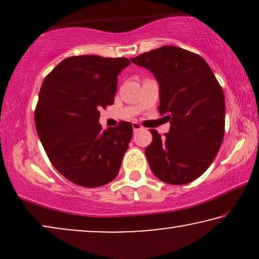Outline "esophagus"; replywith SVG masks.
<instances>
[{
    "label": "esophagus",
    "mask_w": 259,
    "mask_h": 259,
    "mask_svg": "<svg viewBox=\"0 0 259 259\" xmlns=\"http://www.w3.org/2000/svg\"><path fill=\"white\" fill-rule=\"evenodd\" d=\"M132 127H133V131H134V132H137V131H139V130L143 128V127H141L140 123H138V122H132Z\"/></svg>",
    "instance_id": "1"
}]
</instances>
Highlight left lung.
<instances>
[{
  "mask_svg": "<svg viewBox=\"0 0 259 259\" xmlns=\"http://www.w3.org/2000/svg\"><path fill=\"white\" fill-rule=\"evenodd\" d=\"M131 60L153 73L159 83L158 111L171 123L165 137L150 130L153 140L145 154L152 172L171 185L193 182L214 160L224 138L221 84L201 56L175 46Z\"/></svg>",
  "mask_w": 259,
  "mask_h": 259,
  "instance_id": "left-lung-1",
  "label": "left lung"
}]
</instances>
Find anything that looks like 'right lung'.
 Listing matches in <instances>:
<instances>
[{"label":"right lung","instance_id":"add662e5","mask_svg":"<svg viewBox=\"0 0 259 259\" xmlns=\"http://www.w3.org/2000/svg\"><path fill=\"white\" fill-rule=\"evenodd\" d=\"M126 58L70 56L42 82L35 126L53 166L79 186L99 187L118 176L133 134L131 122L102 130L100 109L111 106Z\"/></svg>","mask_w":259,"mask_h":259}]
</instances>
